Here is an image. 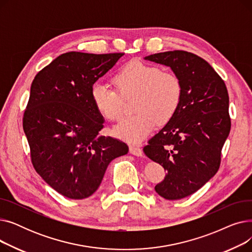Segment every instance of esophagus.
<instances>
[{
  "label": "esophagus",
  "mask_w": 252,
  "mask_h": 252,
  "mask_svg": "<svg viewBox=\"0 0 252 252\" xmlns=\"http://www.w3.org/2000/svg\"><path fill=\"white\" fill-rule=\"evenodd\" d=\"M129 153H131L133 155H136V156H142L143 155V151L140 147L138 146H129Z\"/></svg>",
  "instance_id": "obj_1"
}]
</instances>
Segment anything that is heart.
<instances>
[{
	"label": "heart",
	"instance_id": "heart-1",
	"mask_svg": "<svg viewBox=\"0 0 252 252\" xmlns=\"http://www.w3.org/2000/svg\"><path fill=\"white\" fill-rule=\"evenodd\" d=\"M113 83L117 91L104 82L95 83L91 89V99L105 119L114 122L123 115L124 99L135 96L133 110L136 114L123 119L114 127V134L128 143L142 142L157 122H169L180 107L181 78L156 65L130 61L117 71Z\"/></svg>",
	"mask_w": 252,
	"mask_h": 252
}]
</instances>
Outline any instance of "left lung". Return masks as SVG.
<instances>
[{
	"mask_svg": "<svg viewBox=\"0 0 252 252\" xmlns=\"http://www.w3.org/2000/svg\"><path fill=\"white\" fill-rule=\"evenodd\" d=\"M145 60L169 66L183 84L177 113L143 148L167 173L155 191L167 200H178L218 173L231 129L228 90L215 69L193 53L167 51Z\"/></svg>",
	"mask_w": 252,
	"mask_h": 252,
	"instance_id": "1",
	"label": "left lung"
}]
</instances>
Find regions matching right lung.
Here are the masks:
<instances>
[{
  "mask_svg": "<svg viewBox=\"0 0 252 252\" xmlns=\"http://www.w3.org/2000/svg\"><path fill=\"white\" fill-rule=\"evenodd\" d=\"M124 53L68 52L35 75L23 130L36 173L61 195L85 199L99 188L108 164L128 152L123 141L99 136L103 116L91 89Z\"/></svg>",
  "mask_w": 252,
  "mask_h": 252,
  "instance_id": "add662e5",
  "label": "right lung"
}]
</instances>
